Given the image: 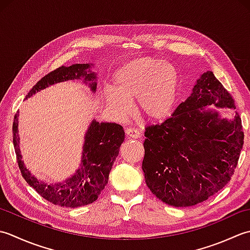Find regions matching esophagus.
Returning a JSON list of instances; mask_svg holds the SVG:
<instances>
[{
	"instance_id": "34e87169",
	"label": "esophagus",
	"mask_w": 250,
	"mask_h": 250,
	"mask_svg": "<svg viewBox=\"0 0 250 250\" xmlns=\"http://www.w3.org/2000/svg\"><path fill=\"white\" fill-rule=\"evenodd\" d=\"M125 132H126L127 137H129V138H134V139H138L141 136L140 131L138 129H135V128H126Z\"/></svg>"
}]
</instances>
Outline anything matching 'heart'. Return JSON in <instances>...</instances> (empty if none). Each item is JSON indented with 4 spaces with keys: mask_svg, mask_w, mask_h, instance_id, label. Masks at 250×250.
<instances>
[{
    "mask_svg": "<svg viewBox=\"0 0 250 250\" xmlns=\"http://www.w3.org/2000/svg\"><path fill=\"white\" fill-rule=\"evenodd\" d=\"M179 75L174 65L161 59L142 57L116 71L112 87L104 89L106 105L119 118L130 111V103L136 100L140 115L152 121L167 118L177 98Z\"/></svg>",
    "mask_w": 250,
    "mask_h": 250,
    "instance_id": "b5f03b06",
    "label": "heart"
}]
</instances>
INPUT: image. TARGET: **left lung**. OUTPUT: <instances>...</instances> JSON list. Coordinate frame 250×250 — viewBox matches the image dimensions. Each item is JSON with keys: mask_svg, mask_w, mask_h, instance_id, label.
I'll use <instances>...</instances> for the list:
<instances>
[{"mask_svg": "<svg viewBox=\"0 0 250 250\" xmlns=\"http://www.w3.org/2000/svg\"><path fill=\"white\" fill-rule=\"evenodd\" d=\"M208 106L234 108L232 96L211 71L197 79L169 119L146 128V183L167 205L189 207L206 201L234 174L244 144L242 120L238 113L222 118Z\"/></svg>", "mask_w": 250, "mask_h": 250, "instance_id": "8db88e82", "label": "left lung"}]
</instances>
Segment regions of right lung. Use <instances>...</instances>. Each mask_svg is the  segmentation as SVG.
<instances>
[{"mask_svg": "<svg viewBox=\"0 0 250 250\" xmlns=\"http://www.w3.org/2000/svg\"><path fill=\"white\" fill-rule=\"evenodd\" d=\"M91 67H94V63H74L70 67L62 65L41 79L24 100L50 85L74 80H82L93 93H96L97 74L90 70ZM18 116L17 112L13 123V141L19 169L28 185L45 200L58 206L76 208L94 203L108 185L112 165L125 139L123 127L115 123L91 121L84 137L82 160L74 175L61 182L46 183L33 176L22 161L19 147Z\"/></svg>", "mask_w": 250, "mask_h": 250, "instance_id": "add662e5", "label": "right lung"}]
</instances>
